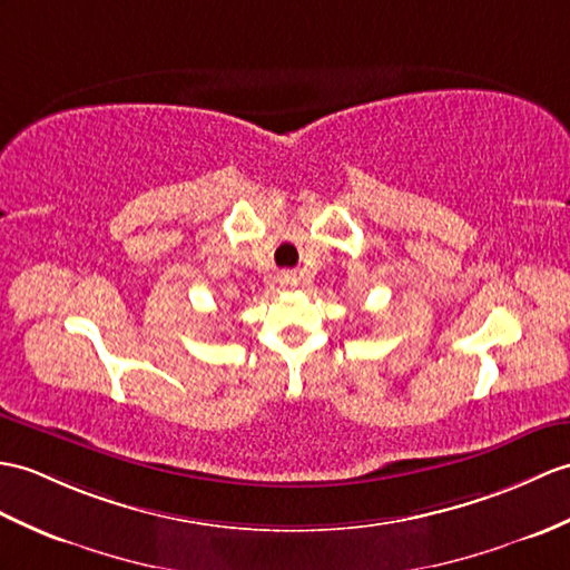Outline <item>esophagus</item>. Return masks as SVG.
Wrapping results in <instances>:
<instances>
[{
    "mask_svg": "<svg viewBox=\"0 0 570 570\" xmlns=\"http://www.w3.org/2000/svg\"><path fill=\"white\" fill-rule=\"evenodd\" d=\"M279 284H282L284 288H294V286H298V276H296L294 272H284V274L279 276Z\"/></svg>",
    "mask_w": 570,
    "mask_h": 570,
    "instance_id": "34e87169",
    "label": "esophagus"
}]
</instances>
